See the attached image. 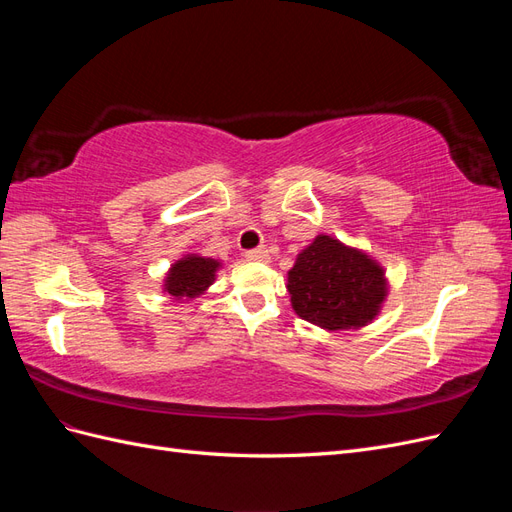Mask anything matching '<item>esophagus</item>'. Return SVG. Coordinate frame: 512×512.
<instances>
[{
	"instance_id": "1",
	"label": "esophagus",
	"mask_w": 512,
	"mask_h": 512,
	"mask_svg": "<svg viewBox=\"0 0 512 512\" xmlns=\"http://www.w3.org/2000/svg\"><path fill=\"white\" fill-rule=\"evenodd\" d=\"M247 260H258V262H269V252L267 247H258V250H250L245 252Z\"/></svg>"
}]
</instances>
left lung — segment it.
Segmentation results:
<instances>
[{
    "label": "left lung",
    "mask_w": 512,
    "mask_h": 512,
    "mask_svg": "<svg viewBox=\"0 0 512 512\" xmlns=\"http://www.w3.org/2000/svg\"><path fill=\"white\" fill-rule=\"evenodd\" d=\"M286 288L301 320L324 331H356L380 316L391 284L369 252L320 232L297 254Z\"/></svg>",
    "instance_id": "8db88e82"
}]
</instances>
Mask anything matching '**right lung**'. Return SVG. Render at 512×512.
Returning <instances> with one entry per match:
<instances>
[{
  "label": "right lung",
  "mask_w": 512,
  "mask_h": 512,
  "mask_svg": "<svg viewBox=\"0 0 512 512\" xmlns=\"http://www.w3.org/2000/svg\"><path fill=\"white\" fill-rule=\"evenodd\" d=\"M220 269H224V262L218 258L183 254L168 267L162 280V292L177 303H188L213 286Z\"/></svg>",
  "instance_id": "add662e5"
}]
</instances>
